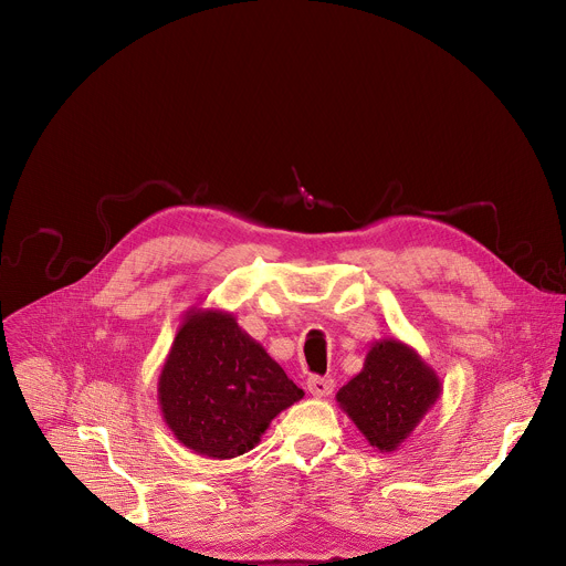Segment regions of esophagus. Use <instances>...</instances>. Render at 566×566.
<instances>
[{"instance_id":"esophagus-1","label":"esophagus","mask_w":566,"mask_h":566,"mask_svg":"<svg viewBox=\"0 0 566 566\" xmlns=\"http://www.w3.org/2000/svg\"><path fill=\"white\" fill-rule=\"evenodd\" d=\"M305 385H307L310 395H314V397H328L335 390V380L323 378V376H310Z\"/></svg>"}]
</instances>
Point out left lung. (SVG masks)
<instances>
[{"instance_id": "left-lung-1", "label": "left lung", "mask_w": 566, "mask_h": 566, "mask_svg": "<svg viewBox=\"0 0 566 566\" xmlns=\"http://www.w3.org/2000/svg\"><path fill=\"white\" fill-rule=\"evenodd\" d=\"M442 392L438 374L399 339L371 344L363 371L337 392L339 408L371 448L395 452Z\"/></svg>"}]
</instances>
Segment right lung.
Returning a JSON list of instances; mask_svg holds the SVG:
<instances>
[{"label": "right lung", "mask_w": 566, "mask_h": 566, "mask_svg": "<svg viewBox=\"0 0 566 566\" xmlns=\"http://www.w3.org/2000/svg\"><path fill=\"white\" fill-rule=\"evenodd\" d=\"M305 392L231 312L188 310L158 378L160 412L195 454L233 459Z\"/></svg>", "instance_id": "add662e5"}]
</instances>
